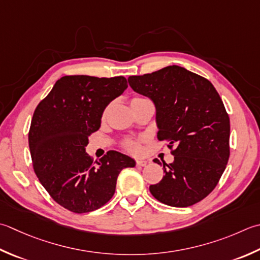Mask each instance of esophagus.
Segmentation results:
<instances>
[{
    "label": "esophagus",
    "instance_id": "1",
    "mask_svg": "<svg viewBox=\"0 0 260 260\" xmlns=\"http://www.w3.org/2000/svg\"><path fill=\"white\" fill-rule=\"evenodd\" d=\"M147 165V161L146 160H136V166L139 167H145Z\"/></svg>",
    "mask_w": 260,
    "mask_h": 260
}]
</instances>
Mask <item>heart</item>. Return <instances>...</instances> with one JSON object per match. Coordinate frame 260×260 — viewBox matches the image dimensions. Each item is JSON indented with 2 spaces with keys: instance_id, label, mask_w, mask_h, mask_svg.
Wrapping results in <instances>:
<instances>
[{
  "instance_id": "obj_1",
  "label": "heart",
  "mask_w": 260,
  "mask_h": 260,
  "mask_svg": "<svg viewBox=\"0 0 260 260\" xmlns=\"http://www.w3.org/2000/svg\"><path fill=\"white\" fill-rule=\"evenodd\" d=\"M144 100V98H142V96L139 95H135L132 98L131 100V105L132 104H135V103H139V101ZM123 147L124 150L129 152V153H133V154H139L141 152V142L140 140H133V139H127L123 142Z\"/></svg>"
}]
</instances>
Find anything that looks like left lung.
Returning <instances> with one entry per match:
<instances>
[{"label":"left lung","instance_id":"8db88e82","mask_svg":"<svg viewBox=\"0 0 260 260\" xmlns=\"http://www.w3.org/2000/svg\"><path fill=\"white\" fill-rule=\"evenodd\" d=\"M128 83L154 103L157 139L169 142L175 156L172 164L164 162L165 176L150 186L151 194L174 207L204 200L230 156V118L220 94L207 79L177 65L129 76Z\"/></svg>","mask_w":260,"mask_h":260}]
</instances>
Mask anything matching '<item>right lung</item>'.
I'll return each mask as SVG.
<instances>
[{"label":"right lung","mask_w":260,"mask_h":260,"mask_svg":"<svg viewBox=\"0 0 260 260\" xmlns=\"http://www.w3.org/2000/svg\"><path fill=\"white\" fill-rule=\"evenodd\" d=\"M127 86L124 76L66 75L36 107L28 135L34 170L66 210L79 214L98 210L114 196L120 171L135 167L132 157L117 151L95 162L85 152L105 108Z\"/></svg>","instance_id":"obj_1"}]
</instances>
